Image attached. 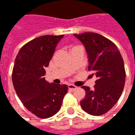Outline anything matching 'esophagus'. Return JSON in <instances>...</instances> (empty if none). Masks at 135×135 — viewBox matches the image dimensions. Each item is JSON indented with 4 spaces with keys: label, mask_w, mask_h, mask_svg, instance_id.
Wrapping results in <instances>:
<instances>
[{
    "label": "esophagus",
    "mask_w": 135,
    "mask_h": 135,
    "mask_svg": "<svg viewBox=\"0 0 135 135\" xmlns=\"http://www.w3.org/2000/svg\"><path fill=\"white\" fill-rule=\"evenodd\" d=\"M68 89H69V90L73 91L76 89V86L73 85V84H68Z\"/></svg>",
    "instance_id": "esophagus-1"
}]
</instances>
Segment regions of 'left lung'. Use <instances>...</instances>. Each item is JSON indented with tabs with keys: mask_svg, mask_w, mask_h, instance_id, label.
<instances>
[{
	"mask_svg": "<svg viewBox=\"0 0 135 135\" xmlns=\"http://www.w3.org/2000/svg\"><path fill=\"white\" fill-rule=\"evenodd\" d=\"M86 49L89 69L95 71L97 80L94 89L88 86L86 97L80 101L84 111L93 116L106 113L122 95L126 82V70L120 52L112 41L94 32L74 34Z\"/></svg>",
	"mask_w": 135,
	"mask_h": 135,
	"instance_id": "8db88e82",
	"label": "left lung"
}]
</instances>
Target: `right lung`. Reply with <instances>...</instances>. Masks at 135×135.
I'll return each mask as SVG.
<instances>
[{"instance_id":"add662e5","label":"right lung","mask_w":135,"mask_h":135,"mask_svg":"<svg viewBox=\"0 0 135 135\" xmlns=\"http://www.w3.org/2000/svg\"><path fill=\"white\" fill-rule=\"evenodd\" d=\"M64 35H44L21 48L15 59L13 83L19 99L39 118L52 117L61 108L67 85L49 83L44 77L57 44Z\"/></svg>"}]
</instances>
